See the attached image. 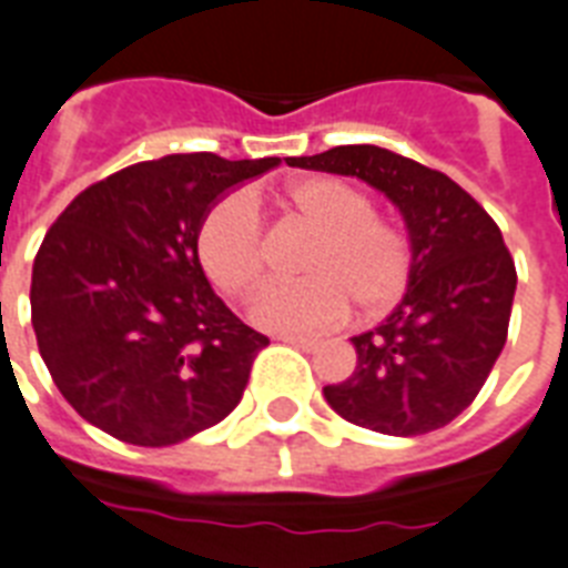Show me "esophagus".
Here are the masks:
<instances>
[{"label": "esophagus", "mask_w": 568, "mask_h": 568, "mask_svg": "<svg viewBox=\"0 0 568 568\" xmlns=\"http://www.w3.org/2000/svg\"><path fill=\"white\" fill-rule=\"evenodd\" d=\"M278 339H284V343H290V346L305 348V352H313V348L320 346V339L316 337H296V334H281Z\"/></svg>", "instance_id": "34e87169"}]
</instances>
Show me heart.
Segmentation results:
<instances>
[{
  "mask_svg": "<svg viewBox=\"0 0 568 568\" xmlns=\"http://www.w3.org/2000/svg\"><path fill=\"white\" fill-rule=\"evenodd\" d=\"M281 205L313 240L298 261L296 284L263 287L248 313L263 328L316 331L346 316L378 320L410 278V240L375 213L361 187L334 175H307L281 193ZM199 263L225 296H246L266 266L261 220L246 199L229 196L205 213L196 237Z\"/></svg>",
  "mask_w": 568,
  "mask_h": 568,
  "instance_id": "heart-1",
  "label": "heart"
}]
</instances>
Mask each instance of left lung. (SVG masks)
Wrapping results in <instances>:
<instances>
[{
	"label": "left lung",
	"instance_id": "8db88e82",
	"mask_svg": "<svg viewBox=\"0 0 568 568\" xmlns=\"http://www.w3.org/2000/svg\"><path fill=\"white\" fill-rule=\"evenodd\" d=\"M287 163L381 190L410 240L405 296L352 337L355 372L322 396L343 419L389 437L443 428L471 405L505 348L516 266L501 231L460 184L389 149L334 146Z\"/></svg>",
	"mask_w": 568,
	"mask_h": 568
}]
</instances>
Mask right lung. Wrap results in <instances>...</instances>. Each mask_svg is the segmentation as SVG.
Returning a JSON list of instances; mask_svg holds the SVG:
<instances>
[{
  "label": "right lung",
  "instance_id": "right-lung-1",
  "mask_svg": "<svg viewBox=\"0 0 568 568\" xmlns=\"http://www.w3.org/2000/svg\"><path fill=\"white\" fill-rule=\"evenodd\" d=\"M166 155L72 199L31 270V325L54 387L131 446H175L243 398L270 339L225 307L196 237L225 193L278 166Z\"/></svg>",
  "mask_w": 568,
  "mask_h": 568
}]
</instances>
